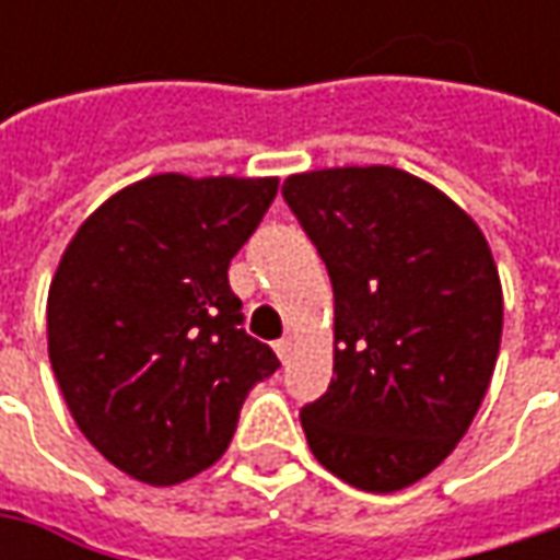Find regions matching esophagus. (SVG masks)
I'll return each instance as SVG.
<instances>
[{
    "instance_id": "34e87169",
    "label": "esophagus",
    "mask_w": 560,
    "mask_h": 560,
    "mask_svg": "<svg viewBox=\"0 0 560 560\" xmlns=\"http://www.w3.org/2000/svg\"><path fill=\"white\" fill-rule=\"evenodd\" d=\"M292 349H295V342H292L290 336L277 339V346H273V352H277V358H280L283 364H287V361H290V358H292Z\"/></svg>"
}]
</instances>
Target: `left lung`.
Here are the masks:
<instances>
[{
  "mask_svg": "<svg viewBox=\"0 0 560 560\" xmlns=\"http://www.w3.org/2000/svg\"><path fill=\"white\" fill-rule=\"evenodd\" d=\"M283 199L334 283V380L302 408L342 483L398 492L433 474L483 405L502 342V280L483 230L389 164L320 167Z\"/></svg>",
  "mask_w": 560,
  "mask_h": 560,
  "instance_id": "1",
  "label": "left lung"
}]
</instances>
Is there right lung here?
I'll return each mask as SVG.
<instances>
[{
	"label": "right lung",
	"mask_w": 560,
	"mask_h": 560,
	"mask_svg": "<svg viewBox=\"0 0 560 560\" xmlns=\"http://www.w3.org/2000/svg\"><path fill=\"white\" fill-rule=\"evenodd\" d=\"M277 177L152 174L77 226L55 268L46 336L86 442L145 486H174L233 440L248 389L280 361L246 336L226 268Z\"/></svg>",
	"instance_id": "1"
}]
</instances>
